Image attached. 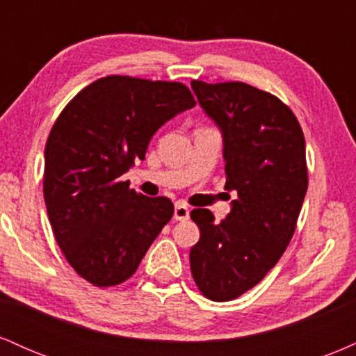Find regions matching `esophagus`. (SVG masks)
<instances>
[{"label": "esophagus", "instance_id": "obj_1", "mask_svg": "<svg viewBox=\"0 0 356 356\" xmlns=\"http://www.w3.org/2000/svg\"><path fill=\"white\" fill-rule=\"evenodd\" d=\"M189 212H191V209L186 206V204L177 202L174 207V219L175 220H186L187 218H189Z\"/></svg>", "mask_w": 356, "mask_h": 356}]
</instances>
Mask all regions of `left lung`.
Here are the masks:
<instances>
[{
	"mask_svg": "<svg viewBox=\"0 0 356 356\" xmlns=\"http://www.w3.org/2000/svg\"><path fill=\"white\" fill-rule=\"evenodd\" d=\"M191 87L222 132L226 189L238 192L220 222L209 209L191 212L201 231L191 271L204 296L231 301L275 268L295 234L308 189L305 136L291 108L264 90L243 81Z\"/></svg>",
	"mask_w": 356,
	"mask_h": 356,
	"instance_id": "obj_1",
	"label": "left lung"
}]
</instances>
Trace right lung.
<instances>
[{
    "mask_svg": "<svg viewBox=\"0 0 356 356\" xmlns=\"http://www.w3.org/2000/svg\"><path fill=\"white\" fill-rule=\"evenodd\" d=\"M195 105L179 81L110 75L80 90L53 124L44 147L43 195L53 234L79 275L99 288L137 271L174 214L122 181L144 161L167 120Z\"/></svg>",
    "mask_w": 356,
    "mask_h": 356,
    "instance_id": "right-lung-1",
    "label": "right lung"
}]
</instances>
